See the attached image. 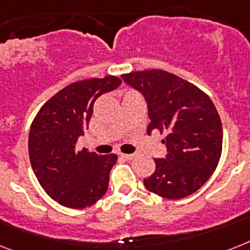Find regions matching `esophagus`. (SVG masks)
Here are the masks:
<instances>
[{
	"label": "esophagus",
	"mask_w": 250,
	"mask_h": 250,
	"mask_svg": "<svg viewBox=\"0 0 250 250\" xmlns=\"http://www.w3.org/2000/svg\"><path fill=\"white\" fill-rule=\"evenodd\" d=\"M121 157L123 158V159H125V160H131V159H133V158H135V154H123V153H122Z\"/></svg>",
	"instance_id": "esophagus-1"
}]
</instances>
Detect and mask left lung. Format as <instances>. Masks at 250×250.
<instances>
[{
	"label": "left lung",
	"mask_w": 250,
	"mask_h": 250,
	"mask_svg": "<svg viewBox=\"0 0 250 250\" xmlns=\"http://www.w3.org/2000/svg\"><path fill=\"white\" fill-rule=\"evenodd\" d=\"M147 103V133L166 132L167 155L155 160V171L144 185L166 199L194 194L208 181L222 153V123L206 92L160 69L122 76Z\"/></svg>",
	"instance_id": "8db88e82"
}]
</instances>
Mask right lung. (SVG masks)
Wrapping results in <instances>:
<instances>
[{"label":"right lung","instance_id":"add662e5","mask_svg":"<svg viewBox=\"0 0 250 250\" xmlns=\"http://www.w3.org/2000/svg\"><path fill=\"white\" fill-rule=\"evenodd\" d=\"M107 76L74 82L44 103L32 122L28 139L34 174L47 195L68 208H86L105 195L109 173L118 157L99 155L77 141L88 128L93 104L103 93L121 86Z\"/></svg>","mask_w":250,"mask_h":250}]
</instances>
